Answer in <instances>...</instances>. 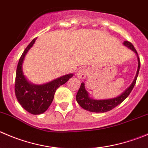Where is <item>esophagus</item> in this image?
<instances>
[{"label": "esophagus", "mask_w": 148, "mask_h": 148, "mask_svg": "<svg viewBox=\"0 0 148 148\" xmlns=\"http://www.w3.org/2000/svg\"><path fill=\"white\" fill-rule=\"evenodd\" d=\"M88 75V70L86 69H81L77 73V77L80 79H85Z\"/></svg>", "instance_id": "esophagus-1"}]
</instances>
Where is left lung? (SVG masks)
Returning <instances> with one entry per match:
<instances>
[{"label":"left lung","instance_id":"left-lung-1","mask_svg":"<svg viewBox=\"0 0 148 148\" xmlns=\"http://www.w3.org/2000/svg\"><path fill=\"white\" fill-rule=\"evenodd\" d=\"M123 44L127 46V47H129V49H132V51H134L136 54V55H137V59H138V69H137L136 75L135 76L134 80L132 82V85L121 95H120L118 97L110 99H104V100H94V99H91L88 97V92L85 89V84H84V83H82L76 95V101L81 108L86 110L94 112H108V111L111 110L114 108L120 105L123 101H124L126 99V97L129 96L131 91H132L135 84H136V78H137V76H138L139 70H140V58L138 57V54H137V52H136V49H134L132 43L126 40V41L123 42Z\"/></svg>","mask_w":148,"mask_h":148}]
</instances>
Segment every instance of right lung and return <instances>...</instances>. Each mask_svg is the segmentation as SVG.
I'll use <instances>...</instances> for the list:
<instances>
[{
    "instance_id": "right-lung-1",
    "label": "right lung",
    "mask_w": 148,
    "mask_h": 148,
    "mask_svg": "<svg viewBox=\"0 0 148 148\" xmlns=\"http://www.w3.org/2000/svg\"><path fill=\"white\" fill-rule=\"evenodd\" d=\"M36 38L27 46L19 58L15 78V95L22 108L28 112L39 115L44 112L51 104L54 94L60 86L65 84L73 74L64 75L48 84L40 86L33 85L27 81L22 73V66L27 52L33 46Z\"/></svg>"
}]
</instances>
